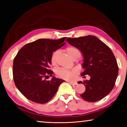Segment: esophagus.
<instances>
[{
    "label": "esophagus",
    "instance_id": "1",
    "mask_svg": "<svg viewBox=\"0 0 127 127\" xmlns=\"http://www.w3.org/2000/svg\"><path fill=\"white\" fill-rule=\"evenodd\" d=\"M69 83L72 85H77V83L76 82H69Z\"/></svg>",
    "mask_w": 127,
    "mask_h": 127
}]
</instances>
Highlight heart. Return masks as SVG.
Wrapping results in <instances>:
<instances>
[{"label":"heart","instance_id":"obj_1","mask_svg":"<svg viewBox=\"0 0 127 127\" xmlns=\"http://www.w3.org/2000/svg\"><path fill=\"white\" fill-rule=\"evenodd\" d=\"M65 51L72 59L74 58L75 57L78 58L79 55H80V51H79L78 49L74 46H68L66 48ZM58 54L59 51L56 50L54 52H53L52 55H51V62L53 65H55L56 64L57 58ZM77 70L76 69L69 70L61 68H59L57 70V74L62 78L66 79V80H70V79H72L74 78L75 74L77 73Z\"/></svg>","mask_w":127,"mask_h":127}]
</instances>
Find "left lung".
I'll use <instances>...</instances> for the list:
<instances>
[{"label":"left lung","mask_w":127,"mask_h":127,"mask_svg":"<svg viewBox=\"0 0 127 127\" xmlns=\"http://www.w3.org/2000/svg\"><path fill=\"white\" fill-rule=\"evenodd\" d=\"M83 55L81 76L89 75L90 80L83 81L85 91L81 97L89 102H96L107 96L113 90L118 74V66L111 49L99 38L89 35L66 40ZM78 83H82L81 81Z\"/></svg>","instance_id":"8db88e82"}]
</instances>
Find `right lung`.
<instances>
[{
  "label": "right lung",
  "mask_w": 127,
  "mask_h": 127,
  "mask_svg": "<svg viewBox=\"0 0 127 127\" xmlns=\"http://www.w3.org/2000/svg\"><path fill=\"white\" fill-rule=\"evenodd\" d=\"M65 38L38 39L25 45L17 53L13 60V79L17 89L27 99L38 104L48 102L65 82L54 76L50 81L44 78L49 75L53 76V71L49 69L51 55L65 45Z\"/></svg>",
  "instance_id": "right-lung-1"
}]
</instances>
